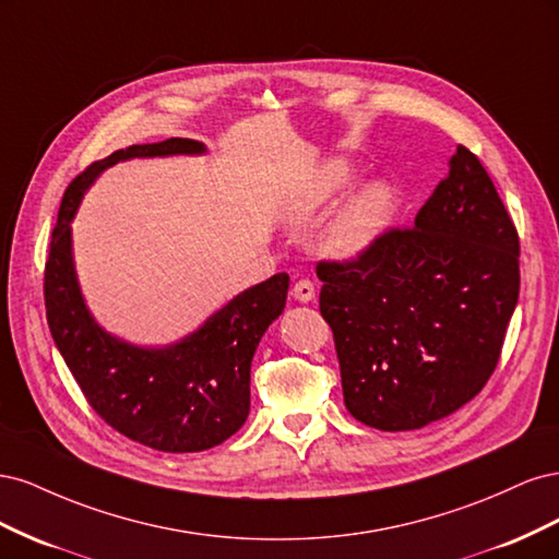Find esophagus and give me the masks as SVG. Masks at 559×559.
I'll list each match as a JSON object with an SVG mask.
<instances>
[{
  "instance_id": "obj_1",
  "label": "esophagus",
  "mask_w": 559,
  "mask_h": 559,
  "mask_svg": "<svg viewBox=\"0 0 559 559\" xmlns=\"http://www.w3.org/2000/svg\"><path fill=\"white\" fill-rule=\"evenodd\" d=\"M292 296L300 302H310L314 298V284L310 280H298L292 289Z\"/></svg>"
}]
</instances>
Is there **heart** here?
Instances as JSON below:
<instances>
[{
    "label": "heart",
    "instance_id": "b5f03b06",
    "mask_svg": "<svg viewBox=\"0 0 559 559\" xmlns=\"http://www.w3.org/2000/svg\"><path fill=\"white\" fill-rule=\"evenodd\" d=\"M359 181L361 170L357 163L347 156H331L286 202V222L292 226H312L321 222ZM394 202L392 186L384 181L359 186L329 218L319 240L321 253L331 261H354L364 257L392 222Z\"/></svg>",
    "mask_w": 559,
    "mask_h": 559
}]
</instances>
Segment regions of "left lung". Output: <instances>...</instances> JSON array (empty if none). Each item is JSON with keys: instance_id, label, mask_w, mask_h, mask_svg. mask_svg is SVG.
<instances>
[{"instance_id": "8db88e82", "label": "left lung", "mask_w": 559, "mask_h": 559, "mask_svg": "<svg viewBox=\"0 0 559 559\" xmlns=\"http://www.w3.org/2000/svg\"><path fill=\"white\" fill-rule=\"evenodd\" d=\"M448 167L413 228L317 265L345 405L380 431L421 429L476 396L518 306V230L492 179L466 146Z\"/></svg>"}]
</instances>
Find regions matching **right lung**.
<instances>
[{
  "mask_svg": "<svg viewBox=\"0 0 559 559\" xmlns=\"http://www.w3.org/2000/svg\"><path fill=\"white\" fill-rule=\"evenodd\" d=\"M198 140L132 144L93 163L67 186L50 238L44 298L56 347L83 396L109 427L160 452H202L224 443L249 415V370L267 326L284 312L289 275L253 284L177 343H128L97 324L81 294L72 222L93 181L130 158L202 156Z\"/></svg>",
  "mask_w": 559,
  "mask_h": 559,
  "instance_id": "1",
  "label": "right lung"
}]
</instances>
